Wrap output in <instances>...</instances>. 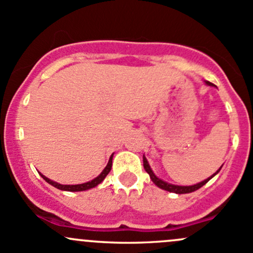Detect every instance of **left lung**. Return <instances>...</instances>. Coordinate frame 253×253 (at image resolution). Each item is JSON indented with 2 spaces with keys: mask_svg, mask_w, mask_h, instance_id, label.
Wrapping results in <instances>:
<instances>
[{
  "mask_svg": "<svg viewBox=\"0 0 253 253\" xmlns=\"http://www.w3.org/2000/svg\"><path fill=\"white\" fill-rule=\"evenodd\" d=\"M206 84H209V86H213V84H211V82H209V81H206ZM143 166H144V169L148 172L149 175H150L151 180H153V182L155 183V184L158 185L159 188H161V189L167 190V191H171V193H175V194H187V193H191V191H195V190L200 189V188L203 187V185L206 184V183L209 182V180L211 179V178L213 177V175H216L218 172L220 171V169H222V167H220V169H218L216 173H214L213 175H211V177H210V178H207V179H205L204 182H200V183H198V184H194V185H189V187H180V185L169 184V183L164 182V180L160 179V178L156 177V175L154 174V172L151 171L150 166H149L147 159H145L144 156H143Z\"/></svg>",
  "mask_w": 253,
  "mask_h": 253,
  "instance_id": "1",
  "label": "left lung"
}]
</instances>
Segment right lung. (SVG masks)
Returning <instances> with one entry per match:
<instances>
[{
  "label": "right lung",
  "mask_w": 253,
  "mask_h": 253,
  "mask_svg": "<svg viewBox=\"0 0 253 253\" xmlns=\"http://www.w3.org/2000/svg\"><path fill=\"white\" fill-rule=\"evenodd\" d=\"M111 165H113V155L110 156V159H109V162L108 165H106V167L104 169H103V172L98 175L97 178H94V179L91 180V182H87V183H84V184H76V185H63V184H59V183H55L53 182V180L48 179L47 177H44L43 174L42 175V178H43L44 180H46L47 183H49L50 185H53V187H55L57 189H60V190H66V191H82V190H87V189H91V188H94L97 187L99 183H102L103 180H104V178L106 177V174L110 172L111 169Z\"/></svg>",
  "instance_id": "right-lung-1"
}]
</instances>
